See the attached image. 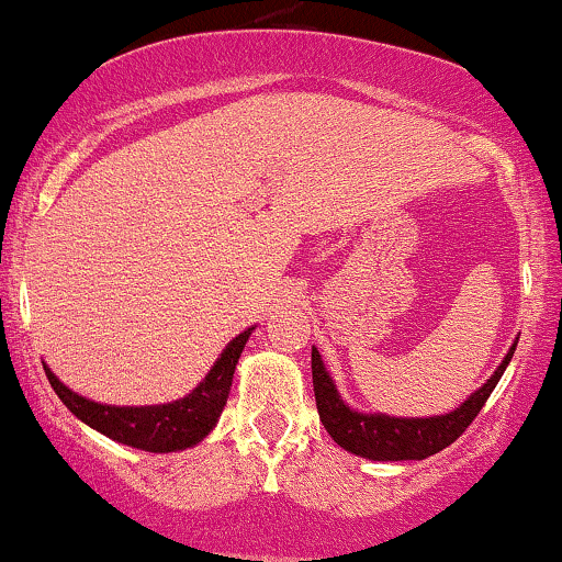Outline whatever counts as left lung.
Segmentation results:
<instances>
[{"mask_svg":"<svg viewBox=\"0 0 562 562\" xmlns=\"http://www.w3.org/2000/svg\"><path fill=\"white\" fill-rule=\"evenodd\" d=\"M517 340L506 350V356L494 373L488 375L486 383L473 391L463 404L452 412L435 414V417H391L383 412H358L337 391L333 375L322 363L317 348H312V383L314 398H317L319 419L329 437L340 445L342 450L360 456L366 460H425L435 452L448 448L456 442L465 427L479 417V412L486 404L491 391L496 389L506 366L517 350Z\"/></svg>","mask_w":562,"mask_h":562,"instance_id":"obj_1","label":"left lung"}]
</instances>
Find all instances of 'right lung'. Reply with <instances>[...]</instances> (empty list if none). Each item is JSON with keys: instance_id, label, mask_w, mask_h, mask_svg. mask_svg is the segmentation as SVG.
Wrapping results in <instances>:
<instances>
[{"instance_id": "obj_1", "label": "right lung", "mask_w": 562, "mask_h": 562, "mask_svg": "<svg viewBox=\"0 0 562 562\" xmlns=\"http://www.w3.org/2000/svg\"><path fill=\"white\" fill-rule=\"evenodd\" d=\"M252 329L256 327L243 329L240 335L227 342V348L214 360L210 373L196 383V389H191V394L168 404L114 406L94 402V398H87L68 389L45 363L43 368L60 402L83 425L106 435L114 442L127 445V448L145 452H179L194 448L217 425L220 414L227 404L229 386H233L235 366Z\"/></svg>"}]
</instances>
